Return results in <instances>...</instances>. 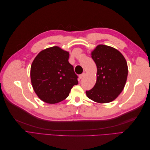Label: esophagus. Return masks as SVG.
I'll list each match as a JSON object with an SVG mask.
<instances>
[{"mask_svg": "<svg viewBox=\"0 0 150 150\" xmlns=\"http://www.w3.org/2000/svg\"><path fill=\"white\" fill-rule=\"evenodd\" d=\"M85 75H86V74H85V73H83L82 74H80V75L79 76V78H80V79H83V78H84V76H85Z\"/></svg>", "mask_w": 150, "mask_h": 150, "instance_id": "obj_1", "label": "esophagus"}]
</instances>
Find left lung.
Returning a JSON list of instances; mask_svg holds the SVG:
<instances>
[{
  "label": "left lung",
  "instance_id": "obj_1",
  "mask_svg": "<svg viewBox=\"0 0 150 150\" xmlns=\"http://www.w3.org/2000/svg\"><path fill=\"white\" fill-rule=\"evenodd\" d=\"M97 66L96 82L86 91V96L98 103H110L123 90L128 77V64L116 49L99 44L91 53Z\"/></svg>",
  "mask_w": 150,
  "mask_h": 150
}]
</instances>
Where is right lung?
<instances>
[{
  "label": "right lung",
  "mask_w": 150,
  "mask_h": 150,
  "mask_svg": "<svg viewBox=\"0 0 150 150\" xmlns=\"http://www.w3.org/2000/svg\"><path fill=\"white\" fill-rule=\"evenodd\" d=\"M69 57V52L53 46L42 50L35 57L30 67L31 83L42 101L55 104L64 100L78 84Z\"/></svg>",
  "instance_id": "right-lung-1"
}]
</instances>
